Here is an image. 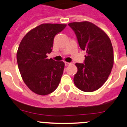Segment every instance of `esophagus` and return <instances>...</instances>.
Segmentation results:
<instances>
[{"label": "esophagus", "mask_w": 127, "mask_h": 127, "mask_svg": "<svg viewBox=\"0 0 127 127\" xmlns=\"http://www.w3.org/2000/svg\"><path fill=\"white\" fill-rule=\"evenodd\" d=\"M64 64L66 66H69V65L71 64V63H68V62H65Z\"/></svg>", "instance_id": "1"}]
</instances>
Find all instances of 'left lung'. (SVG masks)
Wrapping results in <instances>:
<instances>
[{
  "label": "left lung",
  "instance_id": "1",
  "mask_svg": "<svg viewBox=\"0 0 127 127\" xmlns=\"http://www.w3.org/2000/svg\"><path fill=\"white\" fill-rule=\"evenodd\" d=\"M73 30L80 47L85 51L84 63H76L77 73L73 82L78 89L91 92L103 85L114 63L113 49L108 35L89 21L68 24Z\"/></svg>",
  "mask_w": 127,
  "mask_h": 127
}]
</instances>
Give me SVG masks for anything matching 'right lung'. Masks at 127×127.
<instances>
[{
    "instance_id": "add662e5",
    "label": "right lung",
    "mask_w": 127,
    "mask_h": 127,
    "mask_svg": "<svg viewBox=\"0 0 127 127\" xmlns=\"http://www.w3.org/2000/svg\"><path fill=\"white\" fill-rule=\"evenodd\" d=\"M65 24L44 23L28 32L17 51L18 68L23 80L31 91L45 95L55 91L61 81L64 63L47 59L52 52L54 38Z\"/></svg>"
}]
</instances>
